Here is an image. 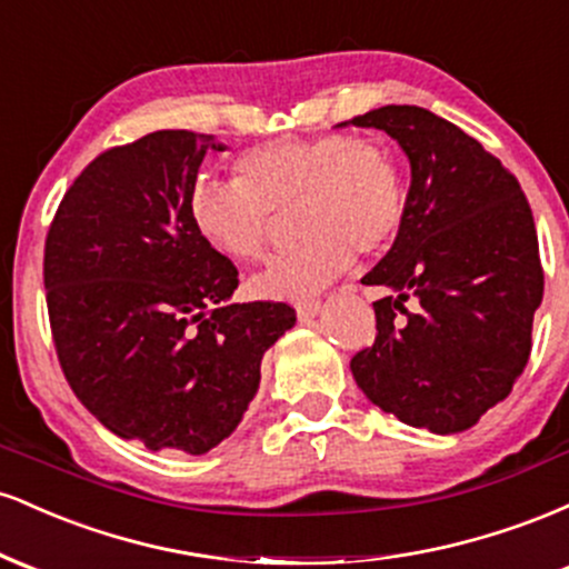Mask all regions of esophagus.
Returning a JSON list of instances; mask_svg holds the SVG:
<instances>
[{"mask_svg": "<svg viewBox=\"0 0 569 569\" xmlns=\"http://www.w3.org/2000/svg\"><path fill=\"white\" fill-rule=\"evenodd\" d=\"M293 307H297L299 318H312L321 310V302L318 299H299V302H293Z\"/></svg>", "mask_w": 569, "mask_h": 569, "instance_id": "34e87169", "label": "esophagus"}]
</instances>
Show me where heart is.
Wrapping results in <instances>:
<instances>
[{
	"label": "heart",
	"mask_w": 569,
	"mask_h": 569,
	"mask_svg": "<svg viewBox=\"0 0 569 569\" xmlns=\"http://www.w3.org/2000/svg\"><path fill=\"white\" fill-rule=\"evenodd\" d=\"M238 181H200L189 200L194 230L234 262H262L280 217L293 211L302 234L253 289L264 297H305L348 270L352 257H377L396 240L407 187L388 147L345 133L276 139L234 166Z\"/></svg>",
	"instance_id": "heart-1"
}]
</instances>
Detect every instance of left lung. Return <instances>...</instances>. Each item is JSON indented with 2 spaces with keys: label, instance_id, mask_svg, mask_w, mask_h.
Returning a JSON list of instances; mask_svg holds the SVG:
<instances>
[{
  "label": "left lung",
  "instance_id": "left-lung-1",
  "mask_svg": "<svg viewBox=\"0 0 569 569\" xmlns=\"http://www.w3.org/2000/svg\"><path fill=\"white\" fill-rule=\"evenodd\" d=\"M350 122L393 136L411 166L396 243L361 278L388 297L352 377L407 426L460 433L511 393L530 358L543 302L530 202L495 154L428 109L380 107Z\"/></svg>",
  "mask_w": 569,
  "mask_h": 569
}]
</instances>
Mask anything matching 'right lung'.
I'll return each mask as SVG.
<instances>
[{
	"label": "right lung",
	"instance_id": "1",
	"mask_svg": "<svg viewBox=\"0 0 569 569\" xmlns=\"http://www.w3.org/2000/svg\"><path fill=\"white\" fill-rule=\"evenodd\" d=\"M213 136L158 130L101 152L67 189L44 240L63 377L120 439L202 455L238 428L262 356L297 316L230 305L238 267L194 230L189 200Z\"/></svg>",
	"mask_w": 569,
	"mask_h": 569
}]
</instances>
